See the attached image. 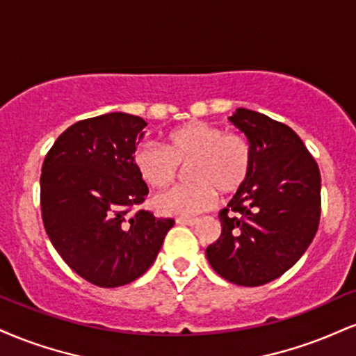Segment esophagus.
<instances>
[{
    "label": "esophagus",
    "instance_id": "1",
    "mask_svg": "<svg viewBox=\"0 0 356 356\" xmlns=\"http://www.w3.org/2000/svg\"><path fill=\"white\" fill-rule=\"evenodd\" d=\"M177 224H182V225H195L197 224V219H186V217H179Z\"/></svg>",
    "mask_w": 356,
    "mask_h": 356
}]
</instances>
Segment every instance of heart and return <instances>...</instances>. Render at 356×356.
Segmentation results:
<instances>
[{"label": "heart", "instance_id": "obj_1", "mask_svg": "<svg viewBox=\"0 0 356 356\" xmlns=\"http://www.w3.org/2000/svg\"><path fill=\"white\" fill-rule=\"evenodd\" d=\"M165 149L143 144L136 149L134 167L139 177L154 187L167 189L181 169L192 184L165 192L154 200L161 213L192 217L211 209L217 194L232 197L247 186L254 169V154L245 136L225 132L220 126L191 121L169 131Z\"/></svg>", "mask_w": 356, "mask_h": 356}]
</instances>
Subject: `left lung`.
I'll use <instances>...</instances> for the list:
<instances>
[{"instance_id": "8db88e82", "label": "left lung", "mask_w": 356, "mask_h": 356, "mask_svg": "<svg viewBox=\"0 0 356 356\" xmlns=\"http://www.w3.org/2000/svg\"><path fill=\"white\" fill-rule=\"evenodd\" d=\"M229 119L247 136L254 169L247 186L219 212L222 234L205 255L225 280L259 286L289 270L314 241L322 179L289 126L243 108Z\"/></svg>"}]
</instances>
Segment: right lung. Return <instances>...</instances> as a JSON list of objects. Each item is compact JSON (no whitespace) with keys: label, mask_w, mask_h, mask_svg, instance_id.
I'll use <instances>...</instances> for the list:
<instances>
[{"label":"right lung","mask_w":356,"mask_h":356,"mask_svg":"<svg viewBox=\"0 0 356 356\" xmlns=\"http://www.w3.org/2000/svg\"><path fill=\"white\" fill-rule=\"evenodd\" d=\"M147 122L109 113L67 127L46 154L41 217L51 243L89 284H131L154 264L172 219L137 211L149 194L134 152Z\"/></svg>","instance_id":"right-lung-1"}]
</instances>
